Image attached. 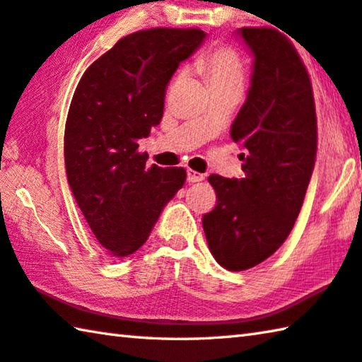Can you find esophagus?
I'll return each mask as SVG.
<instances>
[{
  "label": "esophagus",
  "instance_id": "34e87169",
  "mask_svg": "<svg viewBox=\"0 0 362 362\" xmlns=\"http://www.w3.org/2000/svg\"><path fill=\"white\" fill-rule=\"evenodd\" d=\"M204 180H205V175L197 173V171L191 170V168L187 170V181L189 182H199V181H204Z\"/></svg>",
  "mask_w": 362,
  "mask_h": 362
}]
</instances>
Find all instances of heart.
<instances>
[{
    "label": "heart",
    "instance_id": "obj_1",
    "mask_svg": "<svg viewBox=\"0 0 362 362\" xmlns=\"http://www.w3.org/2000/svg\"><path fill=\"white\" fill-rule=\"evenodd\" d=\"M199 68L206 76L210 87H235L243 88L245 68L235 50L230 47H218L206 52L199 60Z\"/></svg>",
    "mask_w": 362,
    "mask_h": 362
}]
</instances>
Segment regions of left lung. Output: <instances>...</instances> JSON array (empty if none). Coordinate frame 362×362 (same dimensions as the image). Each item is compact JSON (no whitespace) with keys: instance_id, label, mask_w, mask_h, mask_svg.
<instances>
[{"instance_id":"left-lung-1","label":"left lung","mask_w":362,"mask_h":362,"mask_svg":"<svg viewBox=\"0 0 362 362\" xmlns=\"http://www.w3.org/2000/svg\"><path fill=\"white\" fill-rule=\"evenodd\" d=\"M252 55L248 95L230 129L242 177L210 175L218 204L205 237L227 270L264 262L293 230L316 157L313 88L299 54L274 28H238Z\"/></svg>"}]
</instances>
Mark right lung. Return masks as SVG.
Segmentation results:
<instances>
[{
    "label": "right lung",
    "instance_id": "right-lung-1",
    "mask_svg": "<svg viewBox=\"0 0 362 362\" xmlns=\"http://www.w3.org/2000/svg\"><path fill=\"white\" fill-rule=\"evenodd\" d=\"M206 33L151 28L119 40L82 76L65 125L68 185L95 238L111 256L141 248L185 168L146 167L138 141L163 116L165 88Z\"/></svg>",
    "mask_w": 362,
    "mask_h": 362
}]
</instances>
